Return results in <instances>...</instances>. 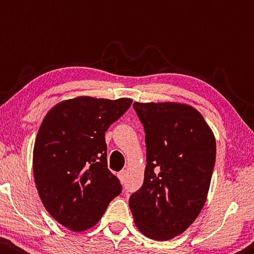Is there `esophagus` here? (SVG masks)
I'll use <instances>...</instances> for the list:
<instances>
[{
	"mask_svg": "<svg viewBox=\"0 0 254 254\" xmlns=\"http://www.w3.org/2000/svg\"><path fill=\"white\" fill-rule=\"evenodd\" d=\"M126 170H123V171L119 172V179L121 180V183H125V180H126Z\"/></svg>",
	"mask_w": 254,
	"mask_h": 254,
	"instance_id": "obj_1",
	"label": "esophagus"
}]
</instances>
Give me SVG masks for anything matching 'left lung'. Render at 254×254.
<instances>
[{
	"mask_svg": "<svg viewBox=\"0 0 254 254\" xmlns=\"http://www.w3.org/2000/svg\"><path fill=\"white\" fill-rule=\"evenodd\" d=\"M133 107L144 128L147 166L129 207L142 234L169 241L195 221L206 202L216 142L192 106L134 103Z\"/></svg>",
	"mask_w": 254,
	"mask_h": 254,
	"instance_id": "8db88e82",
	"label": "left lung"
}]
</instances>
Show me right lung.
Returning a JSON list of instances; mask_svg holds the SVG:
<instances>
[{"label": "right lung", "instance_id": "1", "mask_svg": "<svg viewBox=\"0 0 254 254\" xmlns=\"http://www.w3.org/2000/svg\"><path fill=\"white\" fill-rule=\"evenodd\" d=\"M131 99L78 97L46 114L33 149L34 182L46 210L72 231L102 218L123 186L107 169L105 131Z\"/></svg>", "mask_w": 254, "mask_h": 254}]
</instances>
